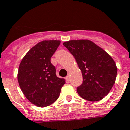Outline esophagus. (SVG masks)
I'll list each match as a JSON object with an SVG mask.
<instances>
[{"label":"esophagus","mask_w":130,"mask_h":130,"mask_svg":"<svg viewBox=\"0 0 130 130\" xmlns=\"http://www.w3.org/2000/svg\"><path fill=\"white\" fill-rule=\"evenodd\" d=\"M70 79H71V78H70V75H68L66 76V80L67 81V82H69V81H70Z\"/></svg>","instance_id":"34e87169"}]
</instances>
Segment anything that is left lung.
<instances>
[{
	"mask_svg": "<svg viewBox=\"0 0 130 130\" xmlns=\"http://www.w3.org/2000/svg\"><path fill=\"white\" fill-rule=\"evenodd\" d=\"M63 45L73 55L82 71L83 82L79 95L90 101H99L109 93L117 77L115 61L105 51L88 40H70Z\"/></svg>",
	"mask_w": 130,
	"mask_h": 130,
	"instance_id": "obj_1",
	"label": "left lung"
}]
</instances>
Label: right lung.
Instances as JSON below:
<instances>
[{
  "label": "right lung",
  "mask_w": 130,
  "mask_h": 130,
  "mask_svg": "<svg viewBox=\"0 0 130 130\" xmlns=\"http://www.w3.org/2000/svg\"><path fill=\"white\" fill-rule=\"evenodd\" d=\"M60 44L59 40H44L28 51L20 62L18 81L28 100L44 108L54 103L65 84L56 76V69L51 57Z\"/></svg>",
  "instance_id": "add662e5"
}]
</instances>
